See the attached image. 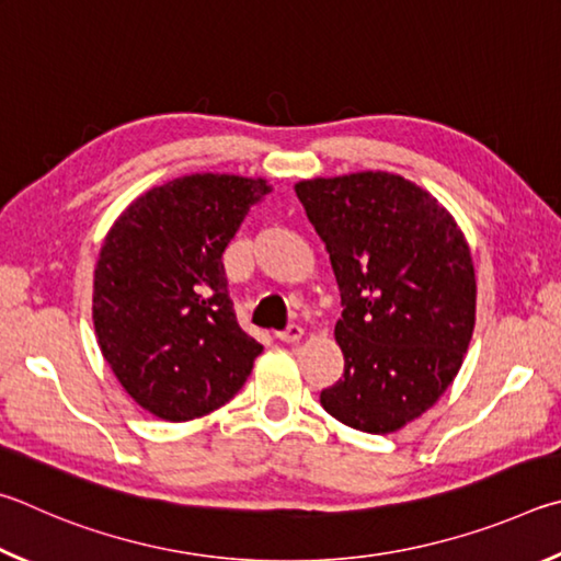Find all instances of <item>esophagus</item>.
<instances>
[{
	"instance_id": "1",
	"label": "esophagus",
	"mask_w": 561,
	"mask_h": 561,
	"mask_svg": "<svg viewBox=\"0 0 561 561\" xmlns=\"http://www.w3.org/2000/svg\"><path fill=\"white\" fill-rule=\"evenodd\" d=\"M278 337L280 342H286V345H296V342H300L302 340V328L300 325H290L288 330H283V332H278Z\"/></svg>"
}]
</instances>
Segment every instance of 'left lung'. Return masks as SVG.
Segmentation results:
<instances>
[{
  "label": "left lung",
  "mask_w": 561,
  "mask_h": 561,
  "mask_svg": "<svg viewBox=\"0 0 561 561\" xmlns=\"http://www.w3.org/2000/svg\"><path fill=\"white\" fill-rule=\"evenodd\" d=\"M335 271L345 375L320 394L332 419L394 434L454 385L476 328L470 245L444 204L391 172L296 184Z\"/></svg>",
  "instance_id": "1"
}]
</instances>
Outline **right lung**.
<instances>
[{
	"instance_id": "right-lung-1",
	"label": "right lung",
	"mask_w": 561,
	"mask_h": 561,
	"mask_svg": "<svg viewBox=\"0 0 561 561\" xmlns=\"http://www.w3.org/2000/svg\"><path fill=\"white\" fill-rule=\"evenodd\" d=\"M271 192L263 176L184 174L142 192L107 229L93 273L95 340L152 416L202 419L251 375L263 347L236 322L221 255Z\"/></svg>"
}]
</instances>
